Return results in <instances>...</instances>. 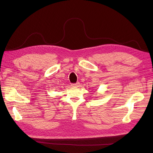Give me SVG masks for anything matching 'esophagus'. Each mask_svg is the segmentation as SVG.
<instances>
[{"label":"esophagus","mask_w":153,"mask_h":153,"mask_svg":"<svg viewBox=\"0 0 153 153\" xmlns=\"http://www.w3.org/2000/svg\"><path fill=\"white\" fill-rule=\"evenodd\" d=\"M79 85H80V83L79 82H77V83H76V84H71V86L74 87H78Z\"/></svg>","instance_id":"obj_1"}]
</instances>
